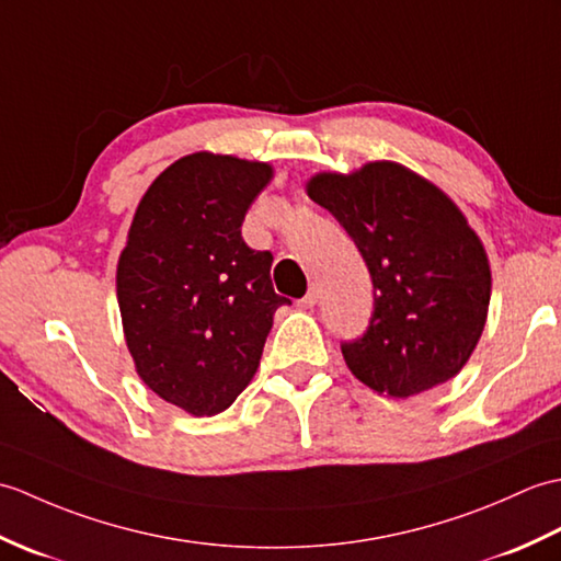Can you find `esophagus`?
<instances>
[{
	"label": "esophagus",
	"instance_id": "esophagus-1",
	"mask_svg": "<svg viewBox=\"0 0 561 561\" xmlns=\"http://www.w3.org/2000/svg\"><path fill=\"white\" fill-rule=\"evenodd\" d=\"M317 302H319V288H317V285H312V288H309V293L300 300V307L309 309V307H314Z\"/></svg>",
	"mask_w": 561,
	"mask_h": 561
}]
</instances>
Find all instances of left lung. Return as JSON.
Returning a JSON list of instances; mask_svg holds the SVG:
<instances>
[{
	"label": "left lung",
	"mask_w": 561,
	"mask_h": 561,
	"mask_svg": "<svg viewBox=\"0 0 561 561\" xmlns=\"http://www.w3.org/2000/svg\"><path fill=\"white\" fill-rule=\"evenodd\" d=\"M307 194L351 234L375 285L367 331L341 343L353 375L391 398L454 379L480 341L492 290L488 254L458 206L391 160L319 172Z\"/></svg>",
	"instance_id": "left-lung-1"
}]
</instances>
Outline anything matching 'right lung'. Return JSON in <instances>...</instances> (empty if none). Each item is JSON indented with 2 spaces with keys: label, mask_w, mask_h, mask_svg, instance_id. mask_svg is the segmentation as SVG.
<instances>
[{
  "label": "right lung",
  "mask_w": 561,
  "mask_h": 561,
  "mask_svg": "<svg viewBox=\"0 0 561 561\" xmlns=\"http://www.w3.org/2000/svg\"><path fill=\"white\" fill-rule=\"evenodd\" d=\"M268 163L192 153L160 172L136 208L117 264L127 347L144 383L196 417L230 408L252 381L273 314L271 252L242 222Z\"/></svg>",
  "instance_id": "obj_1"
}]
</instances>
